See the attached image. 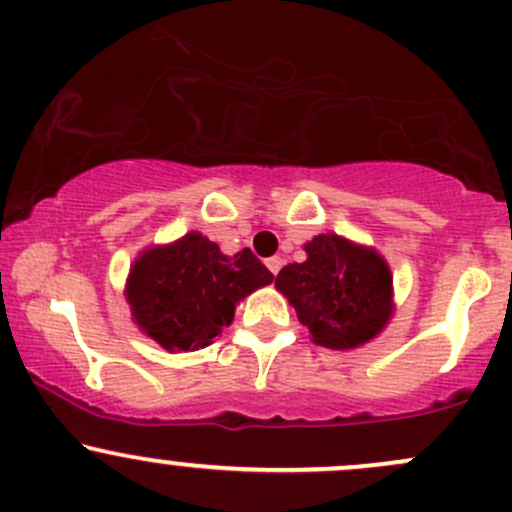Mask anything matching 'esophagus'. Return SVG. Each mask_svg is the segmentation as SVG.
Masks as SVG:
<instances>
[{
  "label": "esophagus",
  "mask_w": 512,
  "mask_h": 512,
  "mask_svg": "<svg viewBox=\"0 0 512 512\" xmlns=\"http://www.w3.org/2000/svg\"><path fill=\"white\" fill-rule=\"evenodd\" d=\"M266 266H268V271L273 273V276H278L280 266H283V258H280V256H273V258H268V261H266Z\"/></svg>",
  "instance_id": "34e87169"
}]
</instances>
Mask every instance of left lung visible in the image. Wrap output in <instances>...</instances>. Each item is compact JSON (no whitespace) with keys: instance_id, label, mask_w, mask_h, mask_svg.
<instances>
[{"instance_id":"1","label":"left lung","mask_w":512,"mask_h":512,"mask_svg":"<svg viewBox=\"0 0 512 512\" xmlns=\"http://www.w3.org/2000/svg\"><path fill=\"white\" fill-rule=\"evenodd\" d=\"M307 258L288 263L276 288L327 349H354L371 342L393 315V276L373 249L337 234L305 244Z\"/></svg>"}]
</instances>
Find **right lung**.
<instances>
[{"label":"right lung","mask_w":512,"mask_h":512,"mask_svg":"<svg viewBox=\"0 0 512 512\" xmlns=\"http://www.w3.org/2000/svg\"><path fill=\"white\" fill-rule=\"evenodd\" d=\"M271 280L273 273L249 249L227 256L207 236L190 232L136 258L126 300L153 342L168 351H195L232 324L236 302Z\"/></svg>","instance_id":"add662e5"}]
</instances>
